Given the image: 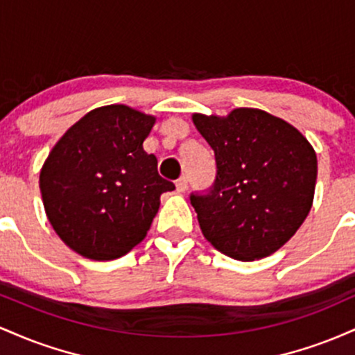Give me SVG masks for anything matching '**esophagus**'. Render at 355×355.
Returning <instances> with one entry per match:
<instances>
[{"label":"esophagus","mask_w":355,"mask_h":355,"mask_svg":"<svg viewBox=\"0 0 355 355\" xmlns=\"http://www.w3.org/2000/svg\"><path fill=\"white\" fill-rule=\"evenodd\" d=\"M175 187H177L178 193H183V191L189 189V182H187L185 177H182V178H178L177 183H175Z\"/></svg>","instance_id":"1"}]
</instances>
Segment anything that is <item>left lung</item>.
Instances as JSON below:
<instances>
[{
  "instance_id": "left-lung-1",
  "label": "left lung",
  "mask_w": 355,
  "mask_h": 355,
  "mask_svg": "<svg viewBox=\"0 0 355 355\" xmlns=\"http://www.w3.org/2000/svg\"><path fill=\"white\" fill-rule=\"evenodd\" d=\"M191 120L217 162L209 193L190 195L203 237L235 260L272 255L311 211L315 150L295 126L263 110L193 113Z\"/></svg>"
}]
</instances>
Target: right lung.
Instances as JSON below:
<instances>
[{
	"label": "right lung",
	"instance_id": "right-lung-1",
	"mask_svg": "<svg viewBox=\"0 0 355 355\" xmlns=\"http://www.w3.org/2000/svg\"><path fill=\"white\" fill-rule=\"evenodd\" d=\"M157 118L126 105L88 112L53 146L40 190L53 230L85 259L113 260L146 237L164 191L157 157L144 150Z\"/></svg>",
	"mask_w": 355,
	"mask_h": 355
}]
</instances>
